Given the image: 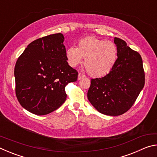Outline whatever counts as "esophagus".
I'll return each instance as SVG.
<instances>
[{"label":"esophagus","mask_w":157,"mask_h":157,"mask_svg":"<svg viewBox=\"0 0 157 157\" xmlns=\"http://www.w3.org/2000/svg\"><path fill=\"white\" fill-rule=\"evenodd\" d=\"M84 77H85V75H83V74H82V73L78 74V79H79V80H80V79H82V78H84Z\"/></svg>","instance_id":"obj_1"}]
</instances>
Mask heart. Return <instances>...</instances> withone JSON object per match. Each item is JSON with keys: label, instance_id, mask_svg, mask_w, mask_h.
<instances>
[{"label": "heart", "instance_id": "1", "mask_svg": "<svg viewBox=\"0 0 157 157\" xmlns=\"http://www.w3.org/2000/svg\"><path fill=\"white\" fill-rule=\"evenodd\" d=\"M66 57L71 67L81 63L84 58V65L89 75L101 78L110 73L115 66L118 49L113 42L90 36L79 40L78 48H68Z\"/></svg>", "mask_w": 157, "mask_h": 157}]
</instances>
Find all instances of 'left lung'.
Here are the masks:
<instances>
[{
	"label": "left lung",
	"instance_id": "8db88e82",
	"mask_svg": "<svg viewBox=\"0 0 157 157\" xmlns=\"http://www.w3.org/2000/svg\"><path fill=\"white\" fill-rule=\"evenodd\" d=\"M118 49L115 66L107 75L92 79L87 97L100 113L119 116L134 104L145 84L141 56L121 39L114 38Z\"/></svg>",
	"mask_w": 157,
	"mask_h": 157
}]
</instances>
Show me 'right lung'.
<instances>
[{"label": "right lung", "instance_id": "right-lung-1", "mask_svg": "<svg viewBox=\"0 0 157 157\" xmlns=\"http://www.w3.org/2000/svg\"><path fill=\"white\" fill-rule=\"evenodd\" d=\"M63 41L61 33L37 39L16 63V95L23 108L36 115L57 109L66 99V85L78 79V71L67 62Z\"/></svg>", "mask_w": 157, "mask_h": 157}]
</instances>
